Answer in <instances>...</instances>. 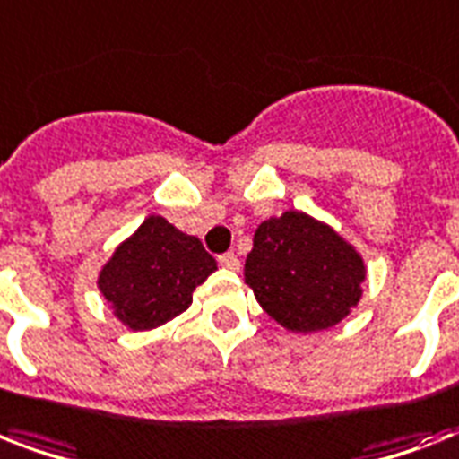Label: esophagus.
I'll return each mask as SVG.
<instances>
[{"label": "esophagus", "mask_w": 459, "mask_h": 459, "mask_svg": "<svg viewBox=\"0 0 459 459\" xmlns=\"http://www.w3.org/2000/svg\"><path fill=\"white\" fill-rule=\"evenodd\" d=\"M219 264H221L223 269L238 272V269H240V259H238L233 252H226V255H219Z\"/></svg>", "instance_id": "34e87169"}]
</instances>
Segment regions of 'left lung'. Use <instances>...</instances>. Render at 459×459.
Instances as JSON below:
<instances>
[{
	"mask_svg": "<svg viewBox=\"0 0 459 459\" xmlns=\"http://www.w3.org/2000/svg\"><path fill=\"white\" fill-rule=\"evenodd\" d=\"M359 252L305 212L290 209L259 223L245 259V283L273 321L293 333L335 326L362 298Z\"/></svg>",
	"mask_w": 459,
	"mask_h": 459,
	"instance_id": "obj_1",
	"label": "left lung"
}]
</instances>
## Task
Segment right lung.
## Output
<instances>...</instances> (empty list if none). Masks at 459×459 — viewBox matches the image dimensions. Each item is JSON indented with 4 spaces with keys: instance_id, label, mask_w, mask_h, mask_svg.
I'll list each match as a JSON object with an SVG mask.
<instances>
[{
    "instance_id": "obj_1",
    "label": "right lung",
    "mask_w": 459,
    "mask_h": 459,
    "mask_svg": "<svg viewBox=\"0 0 459 459\" xmlns=\"http://www.w3.org/2000/svg\"><path fill=\"white\" fill-rule=\"evenodd\" d=\"M212 272L216 262L200 238L152 214L114 250L97 286L124 326L150 331L186 312L193 290Z\"/></svg>"
}]
</instances>
